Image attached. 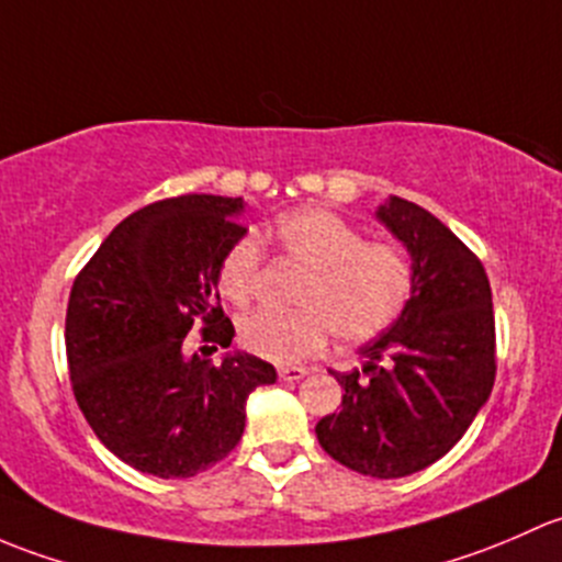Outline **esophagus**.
<instances>
[{
	"mask_svg": "<svg viewBox=\"0 0 562 562\" xmlns=\"http://www.w3.org/2000/svg\"><path fill=\"white\" fill-rule=\"evenodd\" d=\"M305 373H308L305 368H294V366H281L279 368V379L281 381H300Z\"/></svg>",
	"mask_w": 562,
	"mask_h": 562,
	"instance_id": "34e87169",
	"label": "esophagus"
}]
</instances>
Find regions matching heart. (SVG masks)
I'll return each instance as SVG.
<instances>
[{
  "label": "heart",
  "mask_w": 562,
  "mask_h": 562,
  "mask_svg": "<svg viewBox=\"0 0 562 562\" xmlns=\"http://www.w3.org/2000/svg\"><path fill=\"white\" fill-rule=\"evenodd\" d=\"M276 248L305 270L297 311H254L240 319V344L270 362H297L327 346L329 335L362 344L390 327L406 308L414 273L406 254L390 243L362 240L351 224L319 207H303L273 224ZM259 243L238 238L218 262V292L246 305L257 292Z\"/></svg>",
  "instance_id": "heart-1"
}]
</instances>
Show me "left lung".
I'll list each match as a JSON object with an SVG mask.
<instances>
[{
  "instance_id": "1",
  "label": "left lung",
  "mask_w": 562,
  "mask_h": 562,
  "mask_svg": "<svg viewBox=\"0 0 562 562\" xmlns=\"http://www.w3.org/2000/svg\"><path fill=\"white\" fill-rule=\"evenodd\" d=\"M375 218L406 246L414 289L392 327L360 349L362 370H333L344 401L316 438L362 476L401 479L441 460L487 403L495 314L476 254L430 211L390 196Z\"/></svg>"
}]
</instances>
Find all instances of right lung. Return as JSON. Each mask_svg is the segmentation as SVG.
I'll list each match as a JSON object with an SVG mask.
<instances>
[{
	"instance_id": "1",
	"label": "right lung",
	"mask_w": 562,
	"mask_h": 562,
	"mask_svg": "<svg viewBox=\"0 0 562 562\" xmlns=\"http://www.w3.org/2000/svg\"><path fill=\"white\" fill-rule=\"evenodd\" d=\"M243 196L183 194L126 216L80 270L67 305L75 401L126 465L189 479L238 447L246 401L276 368L246 351L218 366L187 351L189 329L227 349L218 262L246 235Z\"/></svg>"
}]
</instances>
